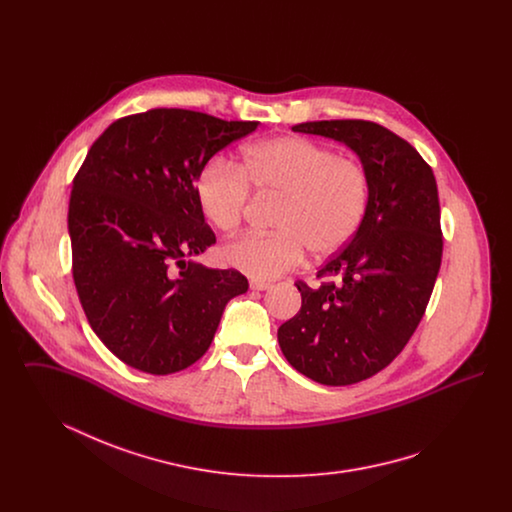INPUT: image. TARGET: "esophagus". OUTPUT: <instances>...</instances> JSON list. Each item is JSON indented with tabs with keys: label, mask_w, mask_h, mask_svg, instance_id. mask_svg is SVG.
<instances>
[{
	"label": "esophagus",
	"mask_w": 512,
	"mask_h": 512,
	"mask_svg": "<svg viewBox=\"0 0 512 512\" xmlns=\"http://www.w3.org/2000/svg\"><path fill=\"white\" fill-rule=\"evenodd\" d=\"M249 288L255 290V292H265V290L270 288V284H268V282H261V280H251V282H249Z\"/></svg>",
	"instance_id": "34e87169"
}]
</instances>
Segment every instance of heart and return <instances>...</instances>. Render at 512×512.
<instances>
[{
	"instance_id": "obj_1",
	"label": "heart",
	"mask_w": 512,
	"mask_h": 512,
	"mask_svg": "<svg viewBox=\"0 0 512 512\" xmlns=\"http://www.w3.org/2000/svg\"><path fill=\"white\" fill-rule=\"evenodd\" d=\"M280 195L270 234H247L222 247V261L253 280H272L303 261L326 259L351 242L365 219V167L313 140L286 136L245 147L238 169L211 159L195 174V201L220 232L244 219L249 190Z\"/></svg>"
}]
</instances>
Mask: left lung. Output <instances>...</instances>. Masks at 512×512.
Wrapping results in <instances>:
<instances>
[{
    "instance_id": "left-lung-1",
    "label": "left lung",
    "mask_w": 512,
    "mask_h": 512,
    "mask_svg": "<svg viewBox=\"0 0 512 512\" xmlns=\"http://www.w3.org/2000/svg\"><path fill=\"white\" fill-rule=\"evenodd\" d=\"M293 132L357 153L370 182L365 219L345 249L297 282L301 311L278 328L288 363L324 386H349L390 365L430 301L441 265L438 184L409 142L370 121H313Z\"/></svg>"
}]
</instances>
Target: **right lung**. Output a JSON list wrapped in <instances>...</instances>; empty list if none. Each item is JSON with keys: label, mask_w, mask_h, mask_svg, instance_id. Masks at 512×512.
Instances as JSON below:
<instances>
[{"label": "right lung", "mask_w": 512, "mask_h": 512, "mask_svg": "<svg viewBox=\"0 0 512 512\" xmlns=\"http://www.w3.org/2000/svg\"><path fill=\"white\" fill-rule=\"evenodd\" d=\"M257 121L151 109L113 122L74 176L69 236L78 299L122 363L172 374L205 355L244 274L195 263L215 244L195 174Z\"/></svg>", "instance_id": "1"}]
</instances>
